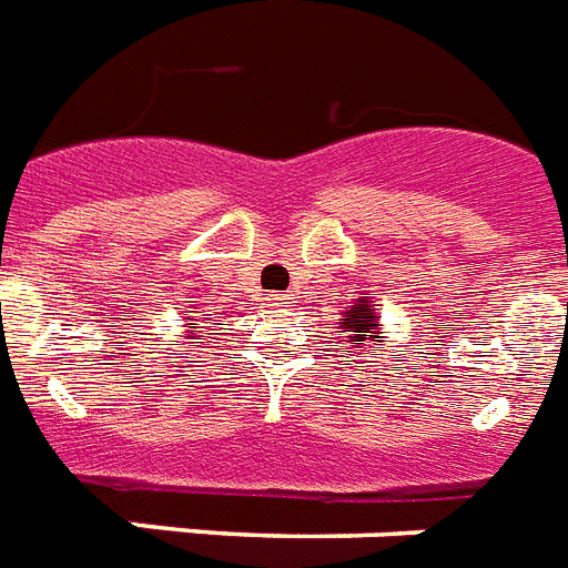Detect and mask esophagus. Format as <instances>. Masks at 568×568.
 Segmentation results:
<instances>
[{"label": "esophagus", "instance_id": "esophagus-1", "mask_svg": "<svg viewBox=\"0 0 568 568\" xmlns=\"http://www.w3.org/2000/svg\"><path fill=\"white\" fill-rule=\"evenodd\" d=\"M287 293H272V296H270V302H272V305H287Z\"/></svg>", "mask_w": 568, "mask_h": 568}]
</instances>
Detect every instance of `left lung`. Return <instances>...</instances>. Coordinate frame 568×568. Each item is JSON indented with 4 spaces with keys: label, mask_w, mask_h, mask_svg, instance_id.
I'll return each mask as SVG.
<instances>
[{
    "label": "left lung",
    "mask_w": 568,
    "mask_h": 568,
    "mask_svg": "<svg viewBox=\"0 0 568 568\" xmlns=\"http://www.w3.org/2000/svg\"><path fill=\"white\" fill-rule=\"evenodd\" d=\"M378 307L372 305L369 296H361L357 302H352V307L348 311H343V320H339V328L346 331V343H352V348H355V355H361V352H375L372 346H381L384 339H381V334L384 331L378 328Z\"/></svg>",
    "instance_id": "1"
}]
</instances>
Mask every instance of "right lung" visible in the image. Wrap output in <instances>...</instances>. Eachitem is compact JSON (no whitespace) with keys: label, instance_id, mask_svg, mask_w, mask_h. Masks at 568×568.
Wrapping results in <instances>:
<instances>
[{"label":"right lung","instance_id":"obj_1","mask_svg":"<svg viewBox=\"0 0 568 568\" xmlns=\"http://www.w3.org/2000/svg\"><path fill=\"white\" fill-rule=\"evenodd\" d=\"M193 313L196 311H187V316H184V334H187V339H202V334H196V331L193 328H199V322L202 320H207V316H211V313H205V316H202V320H190V316H193Z\"/></svg>","mask_w":568,"mask_h":568}]
</instances>
